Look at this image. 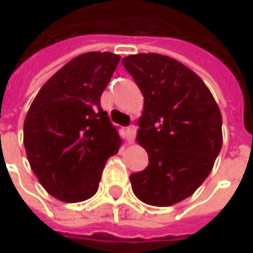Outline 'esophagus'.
I'll use <instances>...</instances> for the list:
<instances>
[{
    "label": "esophagus",
    "mask_w": 253,
    "mask_h": 253,
    "mask_svg": "<svg viewBox=\"0 0 253 253\" xmlns=\"http://www.w3.org/2000/svg\"><path fill=\"white\" fill-rule=\"evenodd\" d=\"M125 133H126V141L129 144H132L133 139H135V135H136V126L135 125H129L126 129H125Z\"/></svg>",
    "instance_id": "34e87169"
}]
</instances>
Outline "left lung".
Instances as JSON below:
<instances>
[{
    "label": "left lung",
    "mask_w": 253,
    "mask_h": 253,
    "mask_svg": "<svg viewBox=\"0 0 253 253\" xmlns=\"http://www.w3.org/2000/svg\"><path fill=\"white\" fill-rule=\"evenodd\" d=\"M144 95L138 142L148 152L144 170L131 173L142 202L169 207L207 179L222 148V115L204 81L176 59L159 54L122 58Z\"/></svg>",
    "instance_id": "1"
}]
</instances>
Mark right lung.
Here are the masks:
<instances>
[{
  "instance_id": "add662e5",
  "label": "right lung",
  "mask_w": 253,
  "mask_h": 253,
  "mask_svg": "<svg viewBox=\"0 0 253 253\" xmlns=\"http://www.w3.org/2000/svg\"><path fill=\"white\" fill-rule=\"evenodd\" d=\"M121 57L86 52L52 75L32 101L24 145L32 170L49 195L81 202L94 195L120 133L101 108V95Z\"/></svg>"
}]
</instances>
